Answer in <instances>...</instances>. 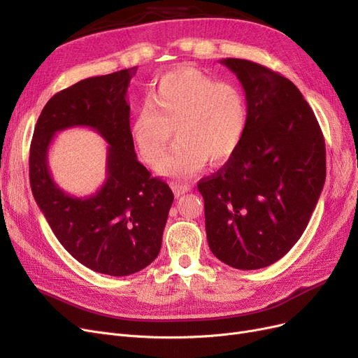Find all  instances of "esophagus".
Returning <instances> with one entry per match:
<instances>
[{"instance_id": "obj_1", "label": "esophagus", "mask_w": 358, "mask_h": 358, "mask_svg": "<svg viewBox=\"0 0 358 358\" xmlns=\"http://www.w3.org/2000/svg\"><path fill=\"white\" fill-rule=\"evenodd\" d=\"M172 190H174V193H176L177 197H180L181 194L190 192L192 187L189 186V184H186V182H177V181H176V182H172Z\"/></svg>"}]
</instances>
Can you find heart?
Returning <instances> with one entry per match:
<instances>
[{"label": "heart", "mask_w": 358, "mask_h": 358, "mask_svg": "<svg viewBox=\"0 0 358 358\" xmlns=\"http://www.w3.org/2000/svg\"><path fill=\"white\" fill-rule=\"evenodd\" d=\"M248 127L243 91L218 83L194 68L165 73L131 127L132 140L145 162L155 165L174 138L176 148L159 165L166 176L192 177L210 161L227 162L237 152Z\"/></svg>", "instance_id": "obj_1"}]
</instances>
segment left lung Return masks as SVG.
Returning a JSON list of instances; mask_svg holds the SVG:
<instances>
[{
	"label": "left lung",
	"instance_id": "left-lung-1",
	"mask_svg": "<svg viewBox=\"0 0 358 358\" xmlns=\"http://www.w3.org/2000/svg\"><path fill=\"white\" fill-rule=\"evenodd\" d=\"M248 101L237 152L197 184L209 249L239 270L268 267L307 229L326 180L319 122L296 85L266 66L222 59Z\"/></svg>",
	"mask_w": 358,
	"mask_h": 358
}]
</instances>
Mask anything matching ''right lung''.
I'll return each mask as SVG.
<instances>
[{"label":"right lung","instance_id":"obj_1","mask_svg":"<svg viewBox=\"0 0 358 358\" xmlns=\"http://www.w3.org/2000/svg\"><path fill=\"white\" fill-rule=\"evenodd\" d=\"M137 68L87 78L52 96L39 115L29 152L35 201L68 252L90 270L134 274L153 262L174 194L137 161L127 91ZM88 126L108 141L106 180L94 194L75 198L52 181L48 149L55 132Z\"/></svg>","mask_w":358,"mask_h":358}]
</instances>
